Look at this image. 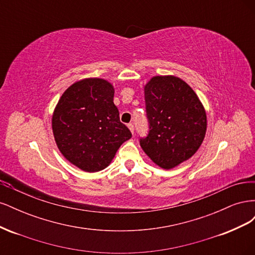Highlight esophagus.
Returning a JSON list of instances; mask_svg holds the SVG:
<instances>
[{"mask_svg": "<svg viewBox=\"0 0 255 255\" xmlns=\"http://www.w3.org/2000/svg\"><path fill=\"white\" fill-rule=\"evenodd\" d=\"M128 128L130 129V132H132V133L134 134V132H135V128H134V125H133V123H129V125H128Z\"/></svg>", "mask_w": 255, "mask_h": 255, "instance_id": "esophagus-1", "label": "esophagus"}]
</instances>
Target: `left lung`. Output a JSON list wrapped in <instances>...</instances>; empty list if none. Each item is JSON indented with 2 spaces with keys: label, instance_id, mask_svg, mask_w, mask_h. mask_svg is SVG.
Segmentation results:
<instances>
[{
  "label": "left lung",
  "instance_id": "left-lung-1",
  "mask_svg": "<svg viewBox=\"0 0 255 255\" xmlns=\"http://www.w3.org/2000/svg\"><path fill=\"white\" fill-rule=\"evenodd\" d=\"M149 132L140 145L154 163L171 169L190 158L206 132V114L188 85L172 75L154 76L144 86Z\"/></svg>",
  "mask_w": 255,
  "mask_h": 255
}]
</instances>
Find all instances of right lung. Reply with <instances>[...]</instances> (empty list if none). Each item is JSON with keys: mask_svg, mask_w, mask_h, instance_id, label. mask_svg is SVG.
Returning a JSON list of instances; mask_svg holds the SVG:
<instances>
[{"mask_svg": "<svg viewBox=\"0 0 255 255\" xmlns=\"http://www.w3.org/2000/svg\"><path fill=\"white\" fill-rule=\"evenodd\" d=\"M113 85L85 79L71 85L54 111L52 128L61 154L87 172L110 165L120 145L132 137L120 122Z\"/></svg>", "mask_w": 255, "mask_h": 255, "instance_id": "add662e5", "label": "right lung"}]
</instances>
